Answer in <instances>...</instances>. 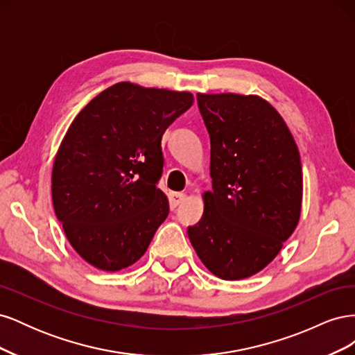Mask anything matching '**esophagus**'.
<instances>
[{
	"label": "esophagus",
	"mask_w": 355,
	"mask_h": 355,
	"mask_svg": "<svg viewBox=\"0 0 355 355\" xmlns=\"http://www.w3.org/2000/svg\"><path fill=\"white\" fill-rule=\"evenodd\" d=\"M187 200V194H184V192H173L170 197V201L173 206H179V204H182Z\"/></svg>",
	"instance_id": "34e87169"
}]
</instances>
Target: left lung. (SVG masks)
<instances>
[{"instance_id": "8db88e82", "label": "left lung", "mask_w": 355, "mask_h": 355, "mask_svg": "<svg viewBox=\"0 0 355 355\" xmlns=\"http://www.w3.org/2000/svg\"><path fill=\"white\" fill-rule=\"evenodd\" d=\"M210 136L211 191L188 228L204 266L222 280L249 278L274 261L302 207V166L274 106L256 94H197Z\"/></svg>"}]
</instances>
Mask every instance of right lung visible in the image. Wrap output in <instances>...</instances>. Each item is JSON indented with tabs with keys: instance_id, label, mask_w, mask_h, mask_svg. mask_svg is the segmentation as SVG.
Returning a JSON list of instances; mask_svg holds the SVG:
<instances>
[{
	"instance_id": "add662e5",
	"label": "right lung",
	"mask_w": 355,
	"mask_h": 355,
	"mask_svg": "<svg viewBox=\"0 0 355 355\" xmlns=\"http://www.w3.org/2000/svg\"><path fill=\"white\" fill-rule=\"evenodd\" d=\"M194 103L189 92L116 83L75 116L51 171L53 207L73 250L102 271L141 259L168 216L157 182L161 137Z\"/></svg>"
}]
</instances>
